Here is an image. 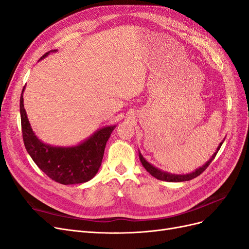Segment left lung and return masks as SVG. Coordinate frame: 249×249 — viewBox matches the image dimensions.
Wrapping results in <instances>:
<instances>
[{"label": "left lung", "instance_id": "left-lung-1", "mask_svg": "<svg viewBox=\"0 0 249 249\" xmlns=\"http://www.w3.org/2000/svg\"><path fill=\"white\" fill-rule=\"evenodd\" d=\"M223 142H220L219 146L217 147V150H215V153L211 157V159L207 161V163L203 164L201 167H199L198 169H196V171H193L191 173H188V174H172V173H168V172H165L163 170H160L157 167H155L153 164H150L149 161H147L143 156L142 155V153H140L139 149H138V154H139V160L140 161H142V166L144 167V169L149 173V174L151 176H154L155 178L159 179V180H161V181H167V182H183V181H189V180H192L194 178H196L197 176H199L201 173L208 168V166L212 163V160L214 159L215 155L218 154V151L220 149V147L222 146Z\"/></svg>", "mask_w": 249, "mask_h": 249}]
</instances>
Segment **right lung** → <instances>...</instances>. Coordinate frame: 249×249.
Here are the masks:
<instances>
[{
    "label": "right lung",
    "instance_id": "right-lung-1",
    "mask_svg": "<svg viewBox=\"0 0 249 249\" xmlns=\"http://www.w3.org/2000/svg\"><path fill=\"white\" fill-rule=\"evenodd\" d=\"M56 52L57 50H53L46 53L39 61ZM24 89L25 86L20 96L21 127L24 145L31 159L48 177L61 184H78L92 179L102 165L106 143L116 125H107L98 129L78 144L51 145L41 142L32 130L24 109Z\"/></svg>",
    "mask_w": 249,
    "mask_h": 249
}]
</instances>
